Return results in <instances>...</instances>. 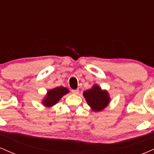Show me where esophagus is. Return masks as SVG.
Masks as SVG:
<instances>
[{
  "mask_svg": "<svg viewBox=\"0 0 154 154\" xmlns=\"http://www.w3.org/2000/svg\"><path fill=\"white\" fill-rule=\"evenodd\" d=\"M72 93L73 94H77L79 93V90L78 89H75V90H72Z\"/></svg>",
  "mask_w": 154,
  "mask_h": 154,
  "instance_id": "34e87169",
  "label": "esophagus"
}]
</instances>
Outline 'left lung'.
<instances>
[{"label": "left lung", "mask_w": 154, "mask_h": 154, "mask_svg": "<svg viewBox=\"0 0 154 154\" xmlns=\"http://www.w3.org/2000/svg\"><path fill=\"white\" fill-rule=\"evenodd\" d=\"M83 95L87 100L88 105L95 111H101L106 106L109 102L107 92L102 91L101 88L97 85L85 91Z\"/></svg>", "instance_id": "left-lung-1"}]
</instances>
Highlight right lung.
Segmentation results:
<instances>
[{
    "instance_id": "add662e5",
    "label": "right lung",
    "mask_w": 154,
    "mask_h": 154,
    "mask_svg": "<svg viewBox=\"0 0 154 154\" xmlns=\"http://www.w3.org/2000/svg\"><path fill=\"white\" fill-rule=\"evenodd\" d=\"M69 93L67 88L63 87H57L48 92L46 98H45L43 104L46 106H51L57 103L62 98L63 95Z\"/></svg>"
}]
</instances>
